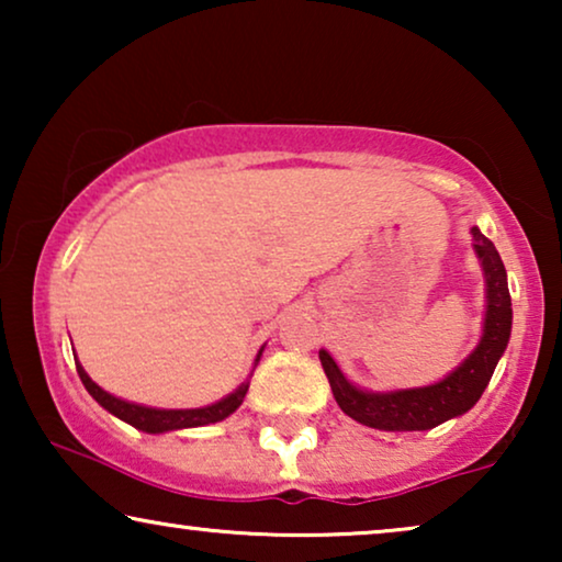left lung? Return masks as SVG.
<instances>
[{
    "instance_id": "8db88e82",
    "label": "left lung",
    "mask_w": 562,
    "mask_h": 562,
    "mask_svg": "<svg viewBox=\"0 0 562 562\" xmlns=\"http://www.w3.org/2000/svg\"><path fill=\"white\" fill-rule=\"evenodd\" d=\"M471 237L483 281H486V312H483L479 345L445 379L429 383V386L394 391H368L356 386L340 371L335 358L322 348L319 360L327 373L329 389H333L337 406L350 419L366 427L383 429V432H422V429H432L473 409L486 391L498 358L504 356L512 337V296L509 283H506V268L494 243L479 227H471Z\"/></svg>"
}]
</instances>
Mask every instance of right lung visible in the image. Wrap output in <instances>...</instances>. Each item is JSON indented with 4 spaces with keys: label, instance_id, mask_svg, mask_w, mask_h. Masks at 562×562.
Segmentation results:
<instances>
[{
    "label": "right lung",
    "instance_id": "add662e5",
    "mask_svg": "<svg viewBox=\"0 0 562 562\" xmlns=\"http://www.w3.org/2000/svg\"><path fill=\"white\" fill-rule=\"evenodd\" d=\"M263 348L258 350L256 363L252 366H258L260 356H263ZM76 371H79L81 383L87 386L89 394L94 396V402L99 406H104V409L114 414L117 419L127 422V425H133L135 429H143V432H148V435L176 432V429H189V427H206V425H214V422L227 419L229 414H233L237 406L243 404V398H245V394H248V386H250V379L243 381L240 386L233 391V394L222 396L220 402H214V404L196 406V409H158V406L125 402V398L114 396V394H110V391H104L102 386H97V383L89 379V373L83 371L81 363H76ZM252 371H256V368H252Z\"/></svg>",
    "mask_w": 562,
    "mask_h": 562
}]
</instances>
